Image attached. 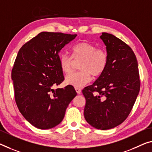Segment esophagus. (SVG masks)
I'll return each instance as SVG.
<instances>
[{
	"mask_svg": "<svg viewBox=\"0 0 152 152\" xmlns=\"http://www.w3.org/2000/svg\"><path fill=\"white\" fill-rule=\"evenodd\" d=\"M75 90H76V92H77V94H81V88H75Z\"/></svg>",
	"mask_w": 152,
	"mask_h": 152,
	"instance_id": "esophagus-1",
	"label": "esophagus"
}]
</instances>
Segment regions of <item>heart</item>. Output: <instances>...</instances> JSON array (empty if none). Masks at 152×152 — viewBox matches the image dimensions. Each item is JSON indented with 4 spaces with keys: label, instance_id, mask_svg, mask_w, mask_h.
Here are the masks:
<instances>
[{
    "label": "heart",
    "instance_id": "heart-1",
    "mask_svg": "<svg viewBox=\"0 0 152 152\" xmlns=\"http://www.w3.org/2000/svg\"><path fill=\"white\" fill-rule=\"evenodd\" d=\"M72 56L75 60H81L79 69L81 71L70 73L65 78V82L75 88L86 85L92 79V75L97 77L105 70L108 63V54L104 49L96 48L88 42H81L71 48ZM59 64L62 71L69 73L71 71L72 60L66 53L59 57Z\"/></svg>",
    "mask_w": 152,
    "mask_h": 152
}]
</instances>
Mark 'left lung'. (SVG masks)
Wrapping results in <instances>:
<instances>
[{
	"label": "left lung",
	"mask_w": 152,
	"mask_h": 152,
	"mask_svg": "<svg viewBox=\"0 0 152 152\" xmlns=\"http://www.w3.org/2000/svg\"><path fill=\"white\" fill-rule=\"evenodd\" d=\"M108 63L92 85L84 88V118L90 126L105 130L122 124L131 111L140 90L137 58L131 48L113 34L100 37Z\"/></svg>",
	"instance_id": "8db88e82"
}]
</instances>
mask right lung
Segmentation results:
<instances>
[{
  "instance_id": "obj_1",
  "label": "right lung",
  "mask_w": 152,
  "mask_h": 152,
  "mask_svg": "<svg viewBox=\"0 0 152 152\" xmlns=\"http://www.w3.org/2000/svg\"><path fill=\"white\" fill-rule=\"evenodd\" d=\"M76 37L42 32L18 52L11 72L15 102L26 120L39 129L59 124L77 95L72 86L53 88L64 79L59 64L60 50Z\"/></svg>"
}]
</instances>
